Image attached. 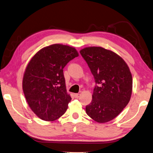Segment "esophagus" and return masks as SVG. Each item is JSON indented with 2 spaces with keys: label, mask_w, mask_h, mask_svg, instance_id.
<instances>
[{
  "label": "esophagus",
  "mask_w": 153,
  "mask_h": 153,
  "mask_svg": "<svg viewBox=\"0 0 153 153\" xmlns=\"http://www.w3.org/2000/svg\"><path fill=\"white\" fill-rule=\"evenodd\" d=\"M80 96H81V94H74V96H75V98H79Z\"/></svg>",
  "instance_id": "34e87169"
}]
</instances>
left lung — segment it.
<instances>
[{
  "label": "left lung",
  "instance_id": "1",
  "mask_svg": "<svg viewBox=\"0 0 153 153\" xmlns=\"http://www.w3.org/2000/svg\"><path fill=\"white\" fill-rule=\"evenodd\" d=\"M93 74L96 85L87 114L99 123L115 118L126 106L131 97L132 77L120 56L101 47H88L79 51Z\"/></svg>",
  "mask_w": 153,
  "mask_h": 153
}]
</instances>
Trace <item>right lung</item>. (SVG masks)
Here are the masks:
<instances>
[{
	"instance_id": "1",
	"label": "right lung",
	"mask_w": 153,
	"mask_h": 153,
	"mask_svg": "<svg viewBox=\"0 0 153 153\" xmlns=\"http://www.w3.org/2000/svg\"><path fill=\"white\" fill-rule=\"evenodd\" d=\"M77 56L74 48L53 44L40 49L27 64L23 92L30 108L41 120L54 121L67 110L71 98L66 90L63 69Z\"/></svg>"
}]
</instances>
